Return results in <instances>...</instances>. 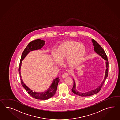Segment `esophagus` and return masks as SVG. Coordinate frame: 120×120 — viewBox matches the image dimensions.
Returning <instances> with one entry per match:
<instances>
[{"label": "esophagus", "instance_id": "esophagus-1", "mask_svg": "<svg viewBox=\"0 0 120 120\" xmlns=\"http://www.w3.org/2000/svg\"><path fill=\"white\" fill-rule=\"evenodd\" d=\"M68 75H69L68 73H67V72H65V73L62 74V77L63 78H66V77H68Z\"/></svg>", "mask_w": 120, "mask_h": 120}]
</instances>
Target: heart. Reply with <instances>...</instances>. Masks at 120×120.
<instances>
[{
	"label": "heart",
	"instance_id": "1",
	"mask_svg": "<svg viewBox=\"0 0 120 120\" xmlns=\"http://www.w3.org/2000/svg\"><path fill=\"white\" fill-rule=\"evenodd\" d=\"M86 48L85 45L76 41H66L60 44L56 49L53 56L56 62L67 59V64L70 67L81 64L85 58Z\"/></svg>",
	"mask_w": 120,
	"mask_h": 120
}]
</instances>
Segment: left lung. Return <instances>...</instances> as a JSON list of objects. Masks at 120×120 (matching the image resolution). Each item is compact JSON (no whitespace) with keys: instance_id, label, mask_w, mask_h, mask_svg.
<instances>
[{"instance_id":"1","label":"left lung","mask_w":120,"mask_h":120,"mask_svg":"<svg viewBox=\"0 0 120 120\" xmlns=\"http://www.w3.org/2000/svg\"><path fill=\"white\" fill-rule=\"evenodd\" d=\"M92 41L93 42V45L94 46V49L96 52L98 54V55H99L100 56H101V57L103 59H104L106 61V72H105V77L104 79L103 80L102 82L101 83V84L99 86H98L96 89L93 90L92 91H88L87 92H85V93H81V92H79V91H77L75 88V82L74 81V85H73V88L71 89L73 93L75 94L76 95H78L79 96H91L94 95L95 94L98 93V92H99L101 90V88L102 87L103 85L104 84V82H105V80L107 79V78L108 77V59L107 56L106 55L105 52L104 51V50L102 48L101 46L98 44L96 41H95L94 39H92Z\"/></svg>"}]
</instances>
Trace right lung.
Masks as SVG:
<instances>
[{
    "mask_svg": "<svg viewBox=\"0 0 120 120\" xmlns=\"http://www.w3.org/2000/svg\"><path fill=\"white\" fill-rule=\"evenodd\" d=\"M45 43V41L41 39H36L35 40H33L29 42V44L27 45L26 47L24 50L23 52H22V55L19 68V72L20 77L21 84L24 88L26 90L29 95L33 97L34 98H35L36 99L46 100L53 96L56 94V91L57 89V86L59 81V78H57L53 80L52 84L49 88H48L47 91L43 92H36L31 90L29 88H28L24 83L22 80L21 78L20 70L22 61L26 56L27 55L30 51L41 49V48L43 47Z\"/></svg>",
    "mask_w": 120,
    "mask_h": 120,
    "instance_id": "obj_1",
    "label": "right lung"
}]
</instances>
